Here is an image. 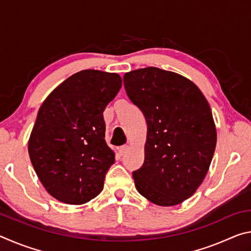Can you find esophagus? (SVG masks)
<instances>
[{"instance_id":"esophagus-1","label":"esophagus","mask_w":251,"mask_h":251,"mask_svg":"<svg viewBox=\"0 0 251 251\" xmlns=\"http://www.w3.org/2000/svg\"><path fill=\"white\" fill-rule=\"evenodd\" d=\"M128 151H129V146L128 145H124V146H122L120 150H118V152H120L121 156H123V155H125Z\"/></svg>"}]
</instances>
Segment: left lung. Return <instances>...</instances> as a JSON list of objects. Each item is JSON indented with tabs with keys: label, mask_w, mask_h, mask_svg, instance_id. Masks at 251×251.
<instances>
[{
	"label": "left lung",
	"mask_w": 251,
	"mask_h": 251,
	"mask_svg": "<svg viewBox=\"0 0 251 251\" xmlns=\"http://www.w3.org/2000/svg\"><path fill=\"white\" fill-rule=\"evenodd\" d=\"M124 86L147 123L145 159L133 172L136 189L158 206L178 205L201 186L214 156L210 106L192 80L157 67L126 73Z\"/></svg>",
	"instance_id": "8db88e82"
}]
</instances>
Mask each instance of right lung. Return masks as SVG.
<instances>
[{
    "label": "right lung",
    "mask_w": 251,
    "mask_h": 251,
    "mask_svg": "<svg viewBox=\"0 0 251 251\" xmlns=\"http://www.w3.org/2000/svg\"><path fill=\"white\" fill-rule=\"evenodd\" d=\"M122 87L116 73L85 70L44 100L29 136L37 177L57 201L82 205L99 195L115 154L105 142L103 112Z\"/></svg>",
    "instance_id": "obj_1"
}]
</instances>
